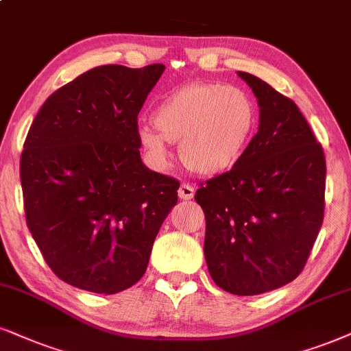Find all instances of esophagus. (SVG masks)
I'll return each instance as SVG.
<instances>
[{
  "label": "esophagus",
  "mask_w": 351,
  "mask_h": 351,
  "mask_svg": "<svg viewBox=\"0 0 351 351\" xmlns=\"http://www.w3.org/2000/svg\"><path fill=\"white\" fill-rule=\"evenodd\" d=\"M178 196L183 201H189V199L194 197V188L189 183H183L178 189Z\"/></svg>",
  "instance_id": "esophagus-1"
}]
</instances>
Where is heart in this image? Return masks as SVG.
Here are the masks:
<instances>
[{
	"label": "heart",
	"mask_w": 351,
	"mask_h": 351,
	"mask_svg": "<svg viewBox=\"0 0 351 351\" xmlns=\"http://www.w3.org/2000/svg\"><path fill=\"white\" fill-rule=\"evenodd\" d=\"M152 125L141 128L139 139L155 163L165 165L168 143H180L186 168L214 176L241 160L254 136L257 108L238 87L191 84L155 106Z\"/></svg>",
	"instance_id": "heart-1"
}]
</instances>
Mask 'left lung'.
I'll list each match as a JSON object with an SVG mask.
<instances>
[{
    "label": "left lung",
    "mask_w": 351,
    "mask_h": 351,
    "mask_svg": "<svg viewBox=\"0 0 351 351\" xmlns=\"http://www.w3.org/2000/svg\"><path fill=\"white\" fill-rule=\"evenodd\" d=\"M259 104V130L232 170L196 191L206 215L212 280L238 296L295 280L324 220L326 157L296 104L263 79L238 73Z\"/></svg>",
    "instance_id": "left-lung-1"
}]
</instances>
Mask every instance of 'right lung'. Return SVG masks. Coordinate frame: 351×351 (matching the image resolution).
Listing matches in <instances>:
<instances>
[{"mask_svg": "<svg viewBox=\"0 0 351 351\" xmlns=\"http://www.w3.org/2000/svg\"><path fill=\"white\" fill-rule=\"evenodd\" d=\"M165 71L105 64L60 87L21 155L27 227L56 277L113 295L141 280L180 181L141 160L137 114Z\"/></svg>", "mask_w": 351, "mask_h": 351, "instance_id": "add662e5", "label": "right lung"}]
</instances>
